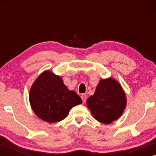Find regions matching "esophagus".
I'll use <instances>...</instances> for the list:
<instances>
[{"label": "esophagus", "instance_id": "34e87169", "mask_svg": "<svg viewBox=\"0 0 156 156\" xmlns=\"http://www.w3.org/2000/svg\"><path fill=\"white\" fill-rule=\"evenodd\" d=\"M81 99H82L83 103H84L87 100V95L84 94H82L81 95Z\"/></svg>", "mask_w": 156, "mask_h": 156}]
</instances>
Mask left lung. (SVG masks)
Listing matches in <instances>:
<instances>
[{"label":"left lung","instance_id":"1","mask_svg":"<svg viewBox=\"0 0 156 156\" xmlns=\"http://www.w3.org/2000/svg\"><path fill=\"white\" fill-rule=\"evenodd\" d=\"M87 105L98 121L107 124L121 116L126 99L119 82L109 78L100 81L94 95L87 100Z\"/></svg>","mask_w":156,"mask_h":156}]
</instances>
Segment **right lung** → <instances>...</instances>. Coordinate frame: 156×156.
Returning a JSON list of instances; mask_svg holds the SVG:
<instances>
[{"label":"right lung","instance_id":"1","mask_svg":"<svg viewBox=\"0 0 156 156\" xmlns=\"http://www.w3.org/2000/svg\"><path fill=\"white\" fill-rule=\"evenodd\" d=\"M30 102L35 114L49 123L65 119L82 99L74 91L68 90L60 76L46 71L40 74L30 91Z\"/></svg>","mask_w":156,"mask_h":156}]
</instances>
